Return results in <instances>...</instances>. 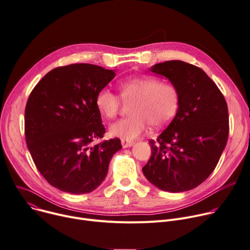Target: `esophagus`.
<instances>
[{
  "label": "esophagus",
  "mask_w": 250,
  "mask_h": 250,
  "mask_svg": "<svg viewBox=\"0 0 250 250\" xmlns=\"http://www.w3.org/2000/svg\"><path fill=\"white\" fill-rule=\"evenodd\" d=\"M133 142H131V141H127V140H125V139H123L122 140V146H123V147L124 148H126V147H130V146H133Z\"/></svg>",
  "instance_id": "esophagus-1"
}]
</instances>
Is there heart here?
Masks as SVG:
<instances>
[{"instance_id": "heart-1", "label": "heart", "mask_w": 250, "mask_h": 250, "mask_svg": "<svg viewBox=\"0 0 250 250\" xmlns=\"http://www.w3.org/2000/svg\"><path fill=\"white\" fill-rule=\"evenodd\" d=\"M124 101L132 103L127 118L109 126L112 137L131 141L142 134L150 125L161 127L167 125L176 115L180 94L178 87L169 82L153 77H138L126 80L121 84ZM96 105L106 119L117 116L121 106L120 97L108 87H103L96 97Z\"/></svg>"}]
</instances>
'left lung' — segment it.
Returning <instances> with one entry per match:
<instances>
[{
    "mask_svg": "<svg viewBox=\"0 0 250 250\" xmlns=\"http://www.w3.org/2000/svg\"><path fill=\"white\" fill-rule=\"evenodd\" d=\"M149 71L174 83L180 102L171 123L156 141L148 142L151 156L143 172L160 189L190 190L211 174L228 143V104L215 83L198 66L167 61Z\"/></svg>",
    "mask_w": 250,
    "mask_h": 250,
    "instance_id": "1",
    "label": "left lung"
}]
</instances>
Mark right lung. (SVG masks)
<instances>
[{
	"label": "right lung",
	"instance_id": "right-lung-1",
	"mask_svg": "<svg viewBox=\"0 0 250 250\" xmlns=\"http://www.w3.org/2000/svg\"><path fill=\"white\" fill-rule=\"evenodd\" d=\"M115 76L100 65L73 63L52 70L32 90L26 142L38 170L54 188L83 194L105 178L122 145L118 138L93 144L105 132L96 97Z\"/></svg>",
	"mask_w": 250,
	"mask_h": 250
}]
</instances>
